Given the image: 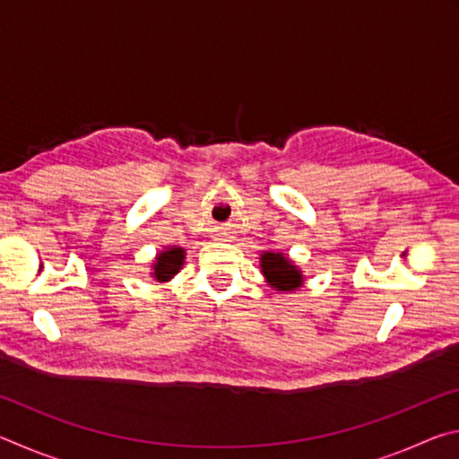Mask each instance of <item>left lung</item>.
I'll return each instance as SVG.
<instances>
[{
	"instance_id": "left-lung-1",
	"label": "left lung",
	"mask_w": 459,
	"mask_h": 459,
	"mask_svg": "<svg viewBox=\"0 0 459 459\" xmlns=\"http://www.w3.org/2000/svg\"><path fill=\"white\" fill-rule=\"evenodd\" d=\"M261 269L267 281L279 291H293L301 285V273L281 253H265L261 257Z\"/></svg>"
}]
</instances>
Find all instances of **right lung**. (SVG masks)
Returning a JSON list of instances; mask_svg holds the SVG:
<instances>
[{
	"mask_svg": "<svg viewBox=\"0 0 459 459\" xmlns=\"http://www.w3.org/2000/svg\"><path fill=\"white\" fill-rule=\"evenodd\" d=\"M182 263H184V248L180 247H174L169 248V251L160 253V257L155 261V267H153L155 279H158V281H168L169 277L180 271Z\"/></svg>",
	"mask_w": 459,
	"mask_h": 459,
	"instance_id": "add662e5",
	"label": "right lung"
}]
</instances>
